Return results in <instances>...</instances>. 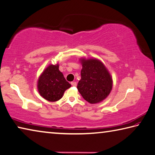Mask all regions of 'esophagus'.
<instances>
[{"label":"esophagus","mask_w":155,"mask_h":155,"mask_svg":"<svg viewBox=\"0 0 155 155\" xmlns=\"http://www.w3.org/2000/svg\"><path fill=\"white\" fill-rule=\"evenodd\" d=\"M71 85L73 87H76V86H77V82H75V81H74V82H72L71 83Z\"/></svg>","instance_id":"obj_1"}]
</instances>
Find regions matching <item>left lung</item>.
I'll list each match as a JSON object with an SVG mask.
<instances>
[{
	"label": "left lung",
	"mask_w": 155,
	"mask_h": 155,
	"mask_svg": "<svg viewBox=\"0 0 155 155\" xmlns=\"http://www.w3.org/2000/svg\"><path fill=\"white\" fill-rule=\"evenodd\" d=\"M82 64L81 78L77 89L82 97L90 104L102 102L112 88V78L104 64L96 58H80Z\"/></svg>",
	"instance_id": "8db88e82"
}]
</instances>
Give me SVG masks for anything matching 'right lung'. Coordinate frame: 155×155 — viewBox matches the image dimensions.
<instances>
[{
	"mask_svg": "<svg viewBox=\"0 0 155 155\" xmlns=\"http://www.w3.org/2000/svg\"><path fill=\"white\" fill-rule=\"evenodd\" d=\"M70 87L71 85L59 70L58 64H49L41 73L37 81L39 94L49 102L60 100L66 90Z\"/></svg>",
	"mask_w": 155,
	"mask_h": 155,
	"instance_id": "right-lung-1",
	"label": "right lung"
}]
</instances>
